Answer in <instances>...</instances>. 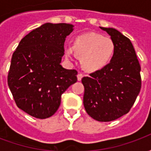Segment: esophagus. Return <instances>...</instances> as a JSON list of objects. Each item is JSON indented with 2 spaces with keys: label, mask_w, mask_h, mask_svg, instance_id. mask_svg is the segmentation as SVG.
I'll return each mask as SVG.
<instances>
[{
  "label": "esophagus",
  "mask_w": 151,
  "mask_h": 151,
  "mask_svg": "<svg viewBox=\"0 0 151 151\" xmlns=\"http://www.w3.org/2000/svg\"><path fill=\"white\" fill-rule=\"evenodd\" d=\"M83 76L84 75H83L82 73H78V81H81L82 78H83Z\"/></svg>",
  "instance_id": "34e87169"
}]
</instances>
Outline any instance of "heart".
I'll return each instance as SVG.
<instances>
[{
	"instance_id": "heart-1",
	"label": "heart",
	"mask_w": 151,
	"mask_h": 151,
	"mask_svg": "<svg viewBox=\"0 0 151 151\" xmlns=\"http://www.w3.org/2000/svg\"><path fill=\"white\" fill-rule=\"evenodd\" d=\"M75 52L80 56L82 66L88 71H98L108 65L112 59L116 43L111 38L89 32L74 38L72 47H65V55L71 58Z\"/></svg>"
}]
</instances>
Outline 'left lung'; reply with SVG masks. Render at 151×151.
<instances>
[{
    "label": "left lung",
    "instance_id": "obj_1",
    "mask_svg": "<svg viewBox=\"0 0 151 151\" xmlns=\"http://www.w3.org/2000/svg\"><path fill=\"white\" fill-rule=\"evenodd\" d=\"M99 28L115 42L116 51L108 65L82 79L83 104L93 119L108 122L132 108L141 90V66L129 38L115 28Z\"/></svg>",
    "mask_w": 151,
    "mask_h": 151
}]
</instances>
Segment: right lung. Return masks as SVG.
I'll use <instances>...</instances> for the list:
<instances>
[{
    "label": "right lung",
    "instance_id": "add662e5",
    "mask_svg": "<svg viewBox=\"0 0 151 151\" xmlns=\"http://www.w3.org/2000/svg\"><path fill=\"white\" fill-rule=\"evenodd\" d=\"M73 27L69 23H44L22 39L13 54L8 86L17 106L31 116H52L61 95L78 80L77 70L60 65L65 40Z\"/></svg>",
    "mask_w": 151,
    "mask_h": 151
}]
</instances>
